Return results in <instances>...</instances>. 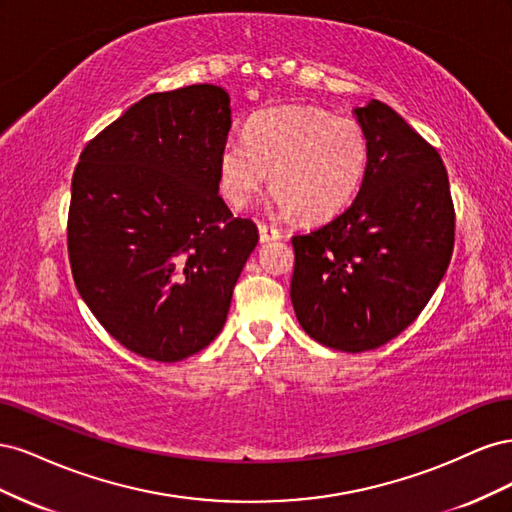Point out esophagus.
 Returning a JSON list of instances; mask_svg holds the SVG:
<instances>
[{"instance_id": "34e87169", "label": "esophagus", "mask_w": 512, "mask_h": 512, "mask_svg": "<svg viewBox=\"0 0 512 512\" xmlns=\"http://www.w3.org/2000/svg\"><path fill=\"white\" fill-rule=\"evenodd\" d=\"M258 232H260L262 243H269V241H275V239L282 237V232L277 230L275 226H269V224H258Z\"/></svg>"}]
</instances>
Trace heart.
<instances>
[{
  "instance_id": "heart-1",
  "label": "heart",
  "mask_w": 512,
  "mask_h": 512,
  "mask_svg": "<svg viewBox=\"0 0 512 512\" xmlns=\"http://www.w3.org/2000/svg\"><path fill=\"white\" fill-rule=\"evenodd\" d=\"M220 188L232 207H245L273 170L269 211L331 220L359 196L369 141L352 117L318 106H277L256 115L245 134L228 136L220 151Z\"/></svg>"
}]
</instances>
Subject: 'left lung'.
Returning <instances> with one entry per match:
<instances>
[{
    "label": "left lung",
    "mask_w": 512,
    "mask_h": 512,
    "mask_svg": "<svg viewBox=\"0 0 512 512\" xmlns=\"http://www.w3.org/2000/svg\"><path fill=\"white\" fill-rule=\"evenodd\" d=\"M369 168L352 205L294 235L290 299L318 344L365 352L423 312L448 269L455 209L440 153L380 100L354 108Z\"/></svg>",
    "instance_id": "8db88e82"
}]
</instances>
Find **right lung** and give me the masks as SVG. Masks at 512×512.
I'll return each mask as SVG.
<instances>
[{
    "label": "right lung",
    "mask_w": 512,
    "mask_h": 512,
    "mask_svg": "<svg viewBox=\"0 0 512 512\" xmlns=\"http://www.w3.org/2000/svg\"><path fill=\"white\" fill-rule=\"evenodd\" d=\"M230 96L190 85L132 104L81 153L68 256L91 314L130 352L175 363L224 329L258 243L220 192Z\"/></svg>",
    "instance_id": "right-lung-1"
}]
</instances>
